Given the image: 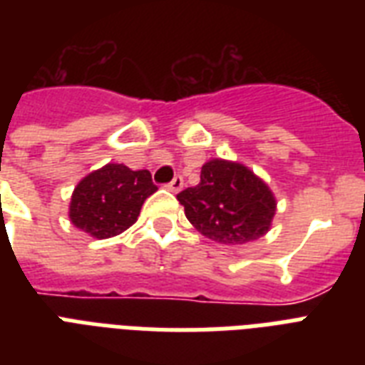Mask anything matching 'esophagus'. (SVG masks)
<instances>
[{
  "label": "esophagus",
  "mask_w": 365,
  "mask_h": 365,
  "mask_svg": "<svg viewBox=\"0 0 365 365\" xmlns=\"http://www.w3.org/2000/svg\"><path fill=\"white\" fill-rule=\"evenodd\" d=\"M166 187L170 189L172 193H178V191H182L183 178L182 176H176V178H174V180H172L170 183H168V185H166Z\"/></svg>",
  "instance_id": "obj_1"
}]
</instances>
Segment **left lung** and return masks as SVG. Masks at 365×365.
<instances>
[{"label": "left lung", "mask_w": 365, "mask_h": 365, "mask_svg": "<svg viewBox=\"0 0 365 365\" xmlns=\"http://www.w3.org/2000/svg\"><path fill=\"white\" fill-rule=\"evenodd\" d=\"M185 217L200 235L220 244H248L269 233L277 214L271 187L242 163L210 159L200 183L178 195Z\"/></svg>", "instance_id": "obj_1"}]
</instances>
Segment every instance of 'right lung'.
<instances>
[{"mask_svg":"<svg viewBox=\"0 0 365 365\" xmlns=\"http://www.w3.org/2000/svg\"><path fill=\"white\" fill-rule=\"evenodd\" d=\"M157 191L149 170L108 163L77 183L70 200V222L93 239L104 240L134 225L142 205Z\"/></svg>","mask_w":365,"mask_h":365,"instance_id":"right-lung-1","label":"right lung"}]
</instances>
